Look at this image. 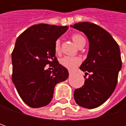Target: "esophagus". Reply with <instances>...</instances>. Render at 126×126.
Returning <instances> with one entry per match:
<instances>
[{"instance_id":"obj_1","label":"esophagus","mask_w":126,"mask_h":126,"mask_svg":"<svg viewBox=\"0 0 126 126\" xmlns=\"http://www.w3.org/2000/svg\"><path fill=\"white\" fill-rule=\"evenodd\" d=\"M68 73H69V75H72L74 72H73L72 71H70V70H69V71H68Z\"/></svg>"}]
</instances>
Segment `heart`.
<instances>
[{"mask_svg":"<svg viewBox=\"0 0 126 126\" xmlns=\"http://www.w3.org/2000/svg\"><path fill=\"white\" fill-rule=\"evenodd\" d=\"M71 38L78 47L82 45L83 44H85V38L79 33H74L71 35ZM55 51L56 53H60L61 52V43L59 40H57L55 43ZM60 63L63 67L72 70L80 63V59L78 58L65 56L61 59Z\"/></svg>","mask_w":126,"mask_h":126,"instance_id":"1","label":"heart"}]
</instances>
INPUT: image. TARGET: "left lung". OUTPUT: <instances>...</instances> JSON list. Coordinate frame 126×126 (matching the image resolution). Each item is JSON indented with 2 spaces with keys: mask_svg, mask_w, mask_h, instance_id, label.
Here are the masks:
<instances>
[{
  "mask_svg": "<svg viewBox=\"0 0 126 126\" xmlns=\"http://www.w3.org/2000/svg\"><path fill=\"white\" fill-rule=\"evenodd\" d=\"M72 28L83 32L89 41V51L80 69L85 72L84 85L74 90L76 103L84 108L94 109L103 104L112 94L122 68L120 51L112 36L100 26L78 22Z\"/></svg>",
  "mask_w": 126,
  "mask_h": 126,
  "instance_id": "8db88e82",
  "label": "left lung"
}]
</instances>
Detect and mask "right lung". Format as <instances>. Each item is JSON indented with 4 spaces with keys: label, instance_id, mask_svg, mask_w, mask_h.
Listing matches in <instances>:
<instances>
[{
    "label": "right lung",
    "instance_id": "add662e5",
    "mask_svg": "<svg viewBox=\"0 0 126 126\" xmlns=\"http://www.w3.org/2000/svg\"><path fill=\"white\" fill-rule=\"evenodd\" d=\"M68 26L34 25L17 38L12 54V82L22 101L32 108L47 106L55 86L66 80L68 70L55 57V43ZM49 64L52 71L45 66Z\"/></svg>",
    "mask_w": 126,
    "mask_h": 126
}]
</instances>
